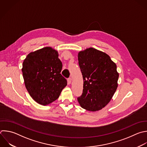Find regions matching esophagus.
Masks as SVG:
<instances>
[{
    "label": "esophagus",
    "instance_id": "34e87169",
    "mask_svg": "<svg viewBox=\"0 0 147 147\" xmlns=\"http://www.w3.org/2000/svg\"><path fill=\"white\" fill-rule=\"evenodd\" d=\"M67 82H68V83L69 84L71 83V82H72V79L71 78H69L67 79Z\"/></svg>",
    "mask_w": 147,
    "mask_h": 147
}]
</instances>
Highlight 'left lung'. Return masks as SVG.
Masks as SVG:
<instances>
[{
    "label": "left lung",
    "mask_w": 147,
    "mask_h": 147,
    "mask_svg": "<svg viewBox=\"0 0 147 147\" xmlns=\"http://www.w3.org/2000/svg\"><path fill=\"white\" fill-rule=\"evenodd\" d=\"M78 61L83 90L78 100L87 110H99L110 102L117 90L119 75L116 64L106 53L92 48L80 52Z\"/></svg>",
    "instance_id": "8db88e82"
}]
</instances>
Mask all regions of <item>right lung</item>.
Instances as JSON below:
<instances>
[{
    "label": "right lung",
    "instance_id": "add662e5",
    "mask_svg": "<svg viewBox=\"0 0 147 147\" xmlns=\"http://www.w3.org/2000/svg\"><path fill=\"white\" fill-rule=\"evenodd\" d=\"M58 52L45 47L30 53L24 60L22 75L26 88L32 98L42 105L56 100L67 86L60 74L63 64Z\"/></svg>",
    "mask_w": 147,
    "mask_h": 147
}]
</instances>
